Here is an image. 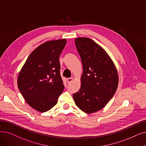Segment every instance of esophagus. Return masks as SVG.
I'll return each instance as SVG.
<instances>
[{
	"instance_id": "34e87169",
	"label": "esophagus",
	"mask_w": 146,
	"mask_h": 146,
	"mask_svg": "<svg viewBox=\"0 0 146 146\" xmlns=\"http://www.w3.org/2000/svg\"><path fill=\"white\" fill-rule=\"evenodd\" d=\"M72 81H73V78H72V77L67 78V81H68V83H70L72 82Z\"/></svg>"
}]
</instances>
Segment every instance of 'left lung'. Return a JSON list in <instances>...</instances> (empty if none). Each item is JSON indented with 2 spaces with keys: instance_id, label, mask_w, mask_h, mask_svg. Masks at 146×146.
Here are the masks:
<instances>
[{
  "instance_id": "left-lung-1",
  "label": "left lung",
  "mask_w": 146,
  "mask_h": 146,
  "mask_svg": "<svg viewBox=\"0 0 146 146\" xmlns=\"http://www.w3.org/2000/svg\"><path fill=\"white\" fill-rule=\"evenodd\" d=\"M75 45L83 64L80 90L73 94L76 106L86 113L101 110L115 94L119 84L117 69L101 46L88 38H77Z\"/></svg>"
}]
</instances>
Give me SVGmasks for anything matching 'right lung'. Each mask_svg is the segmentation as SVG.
<instances>
[{
    "mask_svg": "<svg viewBox=\"0 0 146 146\" xmlns=\"http://www.w3.org/2000/svg\"><path fill=\"white\" fill-rule=\"evenodd\" d=\"M66 39L49 40L29 56L21 69L17 84L23 97L32 108L45 112L53 108L63 91L59 57Z\"/></svg>",
    "mask_w": 146,
    "mask_h": 146,
    "instance_id": "obj_1",
    "label": "right lung"
}]
</instances>
